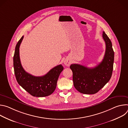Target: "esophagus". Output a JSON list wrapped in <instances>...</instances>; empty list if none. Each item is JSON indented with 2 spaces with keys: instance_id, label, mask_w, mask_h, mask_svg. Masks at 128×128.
I'll return each mask as SVG.
<instances>
[{
  "instance_id": "obj_1",
  "label": "esophagus",
  "mask_w": 128,
  "mask_h": 128,
  "mask_svg": "<svg viewBox=\"0 0 128 128\" xmlns=\"http://www.w3.org/2000/svg\"><path fill=\"white\" fill-rule=\"evenodd\" d=\"M71 64V61L69 59H66L64 61V64L66 66H69Z\"/></svg>"
}]
</instances>
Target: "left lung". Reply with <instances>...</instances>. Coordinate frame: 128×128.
Wrapping results in <instances>:
<instances>
[{"label":"left lung","instance_id":"1","mask_svg":"<svg viewBox=\"0 0 128 128\" xmlns=\"http://www.w3.org/2000/svg\"><path fill=\"white\" fill-rule=\"evenodd\" d=\"M103 38L106 50L102 62L94 68L74 64L70 66L73 73V82L75 88L81 93L94 94L110 80L113 71L114 51L110 39L103 32Z\"/></svg>","mask_w":128,"mask_h":128}]
</instances>
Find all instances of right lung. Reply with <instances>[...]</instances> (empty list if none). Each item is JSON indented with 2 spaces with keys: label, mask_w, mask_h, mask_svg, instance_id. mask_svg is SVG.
Returning <instances> with one entry per match:
<instances>
[{
  "label": "right lung",
  "mask_w": 128,
  "mask_h": 128,
  "mask_svg": "<svg viewBox=\"0 0 128 128\" xmlns=\"http://www.w3.org/2000/svg\"><path fill=\"white\" fill-rule=\"evenodd\" d=\"M23 36L18 42L14 56V68L17 82L24 90L34 97H42L52 94L55 90L58 79L64 68L59 65L50 69L42 76H33L25 71L20 61L19 48Z\"/></svg>",
  "instance_id": "add662e5"
}]
</instances>
